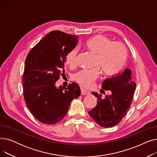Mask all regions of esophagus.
I'll use <instances>...</instances> for the list:
<instances>
[{
  "label": "esophagus",
  "instance_id": "1",
  "mask_svg": "<svg viewBox=\"0 0 157 157\" xmlns=\"http://www.w3.org/2000/svg\"><path fill=\"white\" fill-rule=\"evenodd\" d=\"M81 94L83 95H86L90 94V92L88 91V90H86L85 89L81 88Z\"/></svg>",
  "mask_w": 157,
  "mask_h": 157
}]
</instances>
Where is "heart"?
<instances>
[{"label": "heart", "mask_w": 157, "mask_h": 157, "mask_svg": "<svg viewBox=\"0 0 157 157\" xmlns=\"http://www.w3.org/2000/svg\"><path fill=\"white\" fill-rule=\"evenodd\" d=\"M85 48L95 55V63L105 76H111L118 72L126 62L127 52L125 46L119 42H112L105 36L97 35L86 41ZM77 49H72L67 53L65 62L71 67L76 64ZM98 76L97 69H83L78 72L74 77L82 86L90 87Z\"/></svg>", "instance_id": "1"}]
</instances>
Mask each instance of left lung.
<instances>
[{
  "label": "left lung",
  "mask_w": 157,
  "mask_h": 157,
  "mask_svg": "<svg viewBox=\"0 0 157 157\" xmlns=\"http://www.w3.org/2000/svg\"><path fill=\"white\" fill-rule=\"evenodd\" d=\"M102 88L109 90L110 95L102 97L101 94L92 92L97 98V104L88 113L101 127H112L125 117L132 102L136 84L132 78V71L127 69L107 78ZM101 93L105 94L104 91Z\"/></svg>",
  "instance_id": "8db88e82"
}]
</instances>
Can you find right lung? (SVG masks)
Returning a JSON list of instances; mask_svg holds the SVG:
<instances>
[{
  "label": "right lung",
  "mask_w": 157,
  "mask_h": 157,
  "mask_svg": "<svg viewBox=\"0 0 157 157\" xmlns=\"http://www.w3.org/2000/svg\"><path fill=\"white\" fill-rule=\"evenodd\" d=\"M78 36L52 31L33 48L25 63L24 99L29 111L40 123L54 125L68 112L71 101L81 94L79 85L57 87L67 53L76 48Z\"/></svg>",
  "instance_id": "obj_1"
}]
</instances>
